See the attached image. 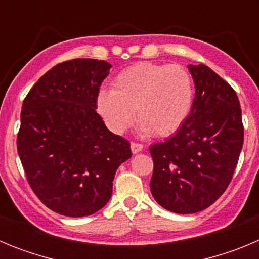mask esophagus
I'll return each instance as SVG.
<instances>
[{
	"mask_svg": "<svg viewBox=\"0 0 259 259\" xmlns=\"http://www.w3.org/2000/svg\"><path fill=\"white\" fill-rule=\"evenodd\" d=\"M143 148H144L143 144L135 143V141H134V143H131V150H132V153H134V154L141 152V150H143Z\"/></svg>",
	"mask_w": 259,
	"mask_h": 259,
	"instance_id": "1",
	"label": "esophagus"
}]
</instances>
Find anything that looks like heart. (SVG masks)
Returning a JSON list of instances; mask_svg holds the SVG:
<instances>
[{
	"instance_id": "obj_1",
	"label": "heart",
	"mask_w": 259,
	"mask_h": 259,
	"mask_svg": "<svg viewBox=\"0 0 259 259\" xmlns=\"http://www.w3.org/2000/svg\"><path fill=\"white\" fill-rule=\"evenodd\" d=\"M192 75L180 65L139 62L119 72L111 91H101L98 111L114 132L132 122V111L143 134L167 137L187 122L192 111Z\"/></svg>"
}]
</instances>
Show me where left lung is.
I'll list each match as a JSON object with an SVG mask.
<instances>
[{
	"label": "left lung",
	"instance_id": "8db88e82",
	"mask_svg": "<svg viewBox=\"0 0 259 259\" xmlns=\"http://www.w3.org/2000/svg\"><path fill=\"white\" fill-rule=\"evenodd\" d=\"M188 68L196 87L191 114L172 137L149 148L153 197L176 214L202 211L221 197L244 143L235 89L207 66Z\"/></svg>",
	"mask_w": 259,
	"mask_h": 259
}]
</instances>
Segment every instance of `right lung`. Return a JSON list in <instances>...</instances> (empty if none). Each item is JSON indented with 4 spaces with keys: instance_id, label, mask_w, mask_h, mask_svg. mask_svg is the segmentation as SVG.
Wrapping results in <instances>:
<instances>
[{
    "instance_id": "add662e5",
    "label": "right lung",
    "mask_w": 259,
    "mask_h": 259,
    "mask_svg": "<svg viewBox=\"0 0 259 259\" xmlns=\"http://www.w3.org/2000/svg\"><path fill=\"white\" fill-rule=\"evenodd\" d=\"M110 68L98 59L62 62L22 105L17 148L27 182L45 206L71 218L106 205L118 167L132 155L128 140L110 132L96 111Z\"/></svg>"
}]
</instances>
